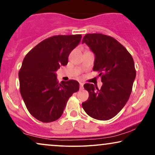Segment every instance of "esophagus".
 Returning a JSON list of instances; mask_svg holds the SVG:
<instances>
[{
    "label": "esophagus",
    "instance_id": "obj_1",
    "mask_svg": "<svg viewBox=\"0 0 155 155\" xmlns=\"http://www.w3.org/2000/svg\"><path fill=\"white\" fill-rule=\"evenodd\" d=\"M79 85H80V89H83V86H84V84L82 83V82H79Z\"/></svg>",
    "mask_w": 155,
    "mask_h": 155
}]
</instances>
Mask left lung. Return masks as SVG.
Instances as JSON below:
<instances>
[{
  "label": "left lung",
  "instance_id": "8db88e82",
  "mask_svg": "<svg viewBox=\"0 0 155 155\" xmlns=\"http://www.w3.org/2000/svg\"><path fill=\"white\" fill-rule=\"evenodd\" d=\"M85 43L95 55L93 71H99L103 84L101 89L85 84L89 92L82 107L89 116L98 120H109L126 104L136 77L132 56L116 39L101 34L84 36Z\"/></svg>",
  "mask_w": 155,
  "mask_h": 155
}]
</instances>
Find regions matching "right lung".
Instances as JSON below:
<instances>
[{"mask_svg": "<svg viewBox=\"0 0 155 155\" xmlns=\"http://www.w3.org/2000/svg\"><path fill=\"white\" fill-rule=\"evenodd\" d=\"M81 38V34L51 36L36 45L23 61L18 73L21 97L31 114L42 122L59 119L69 97L79 91V82L58 83L56 72L67 65Z\"/></svg>", "mask_w": 155, "mask_h": 155, "instance_id": "right-lung-1", "label": "right lung"}]
</instances>
